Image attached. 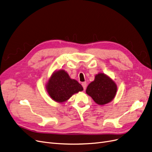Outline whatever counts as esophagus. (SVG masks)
Returning a JSON list of instances; mask_svg holds the SVG:
<instances>
[{
    "label": "esophagus",
    "mask_w": 152,
    "mask_h": 152,
    "mask_svg": "<svg viewBox=\"0 0 152 152\" xmlns=\"http://www.w3.org/2000/svg\"><path fill=\"white\" fill-rule=\"evenodd\" d=\"M82 86L84 89H85L86 88V82H83L82 83Z\"/></svg>",
    "instance_id": "34e87169"
}]
</instances>
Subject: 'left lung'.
<instances>
[{
    "instance_id": "obj_1",
    "label": "left lung",
    "mask_w": 152,
    "mask_h": 152,
    "mask_svg": "<svg viewBox=\"0 0 152 152\" xmlns=\"http://www.w3.org/2000/svg\"><path fill=\"white\" fill-rule=\"evenodd\" d=\"M116 91L115 82L103 73H99L88 86L86 92L97 104L103 105L114 98Z\"/></svg>"
}]
</instances>
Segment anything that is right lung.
Wrapping results in <instances>:
<instances>
[{
	"label": "right lung",
	"instance_id": "obj_1",
	"mask_svg": "<svg viewBox=\"0 0 152 152\" xmlns=\"http://www.w3.org/2000/svg\"><path fill=\"white\" fill-rule=\"evenodd\" d=\"M83 90L81 84L72 80L64 70L54 72L47 84L48 94L55 102L63 103L72 95Z\"/></svg>",
	"mask_w": 152,
	"mask_h": 152
}]
</instances>
